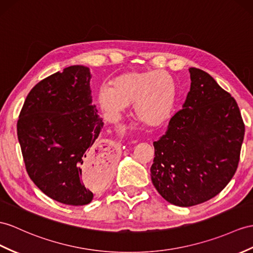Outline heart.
I'll list each match as a JSON object with an SVG mask.
<instances>
[{
	"label": "heart",
	"mask_w": 253,
	"mask_h": 253,
	"mask_svg": "<svg viewBox=\"0 0 253 253\" xmlns=\"http://www.w3.org/2000/svg\"><path fill=\"white\" fill-rule=\"evenodd\" d=\"M97 101L109 120H118L126 107L133 104L134 117L140 123L158 126L173 114L176 89L171 78L162 71H132L98 90Z\"/></svg>",
	"instance_id": "1"
}]
</instances>
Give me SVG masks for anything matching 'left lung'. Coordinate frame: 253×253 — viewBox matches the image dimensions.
<instances>
[{"label":"left lung","mask_w":253,"mask_h":253,"mask_svg":"<svg viewBox=\"0 0 253 253\" xmlns=\"http://www.w3.org/2000/svg\"><path fill=\"white\" fill-rule=\"evenodd\" d=\"M191 88L182 109L153 141L151 181L180 207L219 194L237 169L245 125L236 101L208 73L190 67Z\"/></svg>","instance_id":"1"}]
</instances>
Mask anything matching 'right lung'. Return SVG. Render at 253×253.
Returning <instances> with one entry per match:
<instances>
[{"label":"right lung","instance_id":"1","mask_svg":"<svg viewBox=\"0 0 253 253\" xmlns=\"http://www.w3.org/2000/svg\"><path fill=\"white\" fill-rule=\"evenodd\" d=\"M90 69L72 65L42 79L30 91L17 135L31 179L42 193L72 206L87 205L92 191L83 182L91 168L107 183L113 159L98 135L104 126L92 105Z\"/></svg>","mask_w":253,"mask_h":253}]
</instances>
